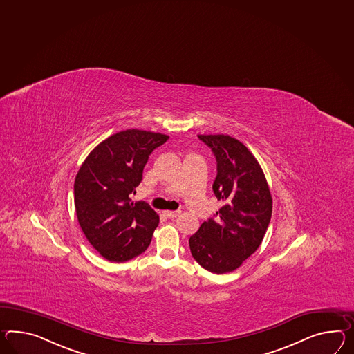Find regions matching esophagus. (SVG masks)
Returning <instances> with one entry per match:
<instances>
[{"label": "esophagus", "instance_id": "esophagus-1", "mask_svg": "<svg viewBox=\"0 0 354 354\" xmlns=\"http://www.w3.org/2000/svg\"><path fill=\"white\" fill-rule=\"evenodd\" d=\"M162 214H164V216H166L167 218H176L178 216L180 215L181 211L180 209H176V211H164Z\"/></svg>", "mask_w": 354, "mask_h": 354}]
</instances>
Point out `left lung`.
Segmentation results:
<instances>
[{
  "mask_svg": "<svg viewBox=\"0 0 354 354\" xmlns=\"http://www.w3.org/2000/svg\"><path fill=\"white\" fill-rule=\"evenodd\" d=\"M216 158L212 190L223 206L189 238L193 259L214 274L241 266L268 230L272 199L257 160L239 140L224 134L198 136Z\"/></svg>",
  "mask_w": 354,
  "mask_h": 354,
  "instance_id": "left-lung-1",
  "label": "left lung"
}]
</instances>
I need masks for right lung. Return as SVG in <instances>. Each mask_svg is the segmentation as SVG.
Instances as JSON below:
<instances>
[{"label": "right lung", "mask_w": 354, "mask_h": 354, "mask_svg": "<svg viewBox=\"0 0 354 354\" xmlns=\"http://www.w3.org/2000/svg\"><path fill=\"white\" fill-rule=\"evenodd\" d=\"M167 136L146 130L116 133L95 147L79 169L74 202L88 241L111 262H125L148 248L160 217L130 194L143 179L149 155Z\"/></svg>", "instance_id": "right-lung-1"}]
</instances>
